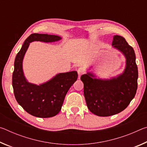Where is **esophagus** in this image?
Here are the masks:
<instances>
[{
	"label": "esophagus",
	"instance_id": "obj_1",
	"mask_svg": "<svg viewBox=\"0 0 147 147\" xmlns=\"http://www.w3.org/2000/svg\"><path fill=\"white\" fill-rule=\"evenodd\" d=\"M77 72H78V74H79V76H80L84 73V69L82 67H79L77 70Z\"/></svg>",
	"mask_w": 147,
	"mask_h": 147
}]
</instances>
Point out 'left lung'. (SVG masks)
I'll return each mask as SVG.
<instances>
[{"instance_id": "1", "label": "left lung", "mask_w": 147, "mask_h": 147, "mask_svg": "<svg viewBox=\"0 0 147 147\" xmlns=\"http://www.w3.org/2000/svg\"><path fill=\"white\" fill-rule=\"evenodd\" d=\"M111 45L125 57L126 65L123 73L110 79L96 78L92 72L80 77L88 109L100 117L113 115L123 111L134 98L138 89V70L134 49L118 35L113 36Z\"/></svg>"}]
</instances>
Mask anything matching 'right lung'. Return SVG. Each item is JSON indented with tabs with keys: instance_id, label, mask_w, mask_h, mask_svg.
Listing matches in <instances>:
<instances>
[{
	"instance_id": "obj_1",
	"label": "right lung",
	"mask_w": 147,
	"mask_h": 147,
	"mask_svg": "<svg viewBox=\"0 0 147 147\" xmlns=\"http://www.w3.org/2000/svg\"><path fill=\"white\" fill-rule=\"evenodd\" d=\"M61 39L60 36L55 35L32 34L24 42L15 59L12 75L15 97L27 113L37 117H52L59 112L67 93L78 78V73L75 71L59 73L46 82L36 85L30 83L24 76V57L32 42L53 43Z\"/></svg>"
}]
</instances>
